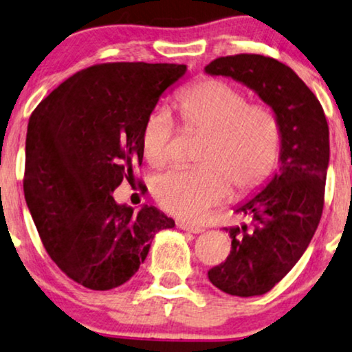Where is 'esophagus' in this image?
I'll return each mask as SVG.
<instances>
[{"label":"esophagus","instance_id":"34e87169","mask_svg":"<svg viewBox=\"0 0 352 352\" xmlns=\"http://www.w3.org/2000/svg\"><path fill=\"white\" fill-rule=\"evenodd\" d=\"M177 227H179L180 230L190 232V233H203L204 232V228L195 227V225H190V223H186V222H179V223H177Z\"/></svg>","mask_w":352,"mask_h":352}]
</instances>
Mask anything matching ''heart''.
<instances>
[{"label": "heart", "mask_w": 352, "mask_h": 352, "mask_svg": "<svg viewBox=\"0 0 352 352\" xmlns=\"http://www.w3.org/2000/svg\"><path fill=\"white\" fill-rule=\"evenodd\" d=\"M185 124L208 133L198 153L201 166L157 175L153 195L168 212L199 220L238 191L259 186L274 170L280 153V127L264 106L248 104L245 93L220 78H206L182 93ZM172 112L159 106L142 127V151L148 164L161 167L170 157Z\"/></svg>", "instance_id": "heart-1"}]
</instances>
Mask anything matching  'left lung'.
Returning a JSON list of instances; mask_svg holds the SVG:
<instances>
[{"label": "left lung", "mask_w": 352, "mask_h": 352, "mask_svg": "<svg viewBox=\"0 0 352 352\" xmlns=\"http://www.w3.org/2000/svg\"><path fill=\"white\" fill-rule=\"evenodd\" d=\"M209 75L233 78L274 111L280 127L278 170L257 195L235 206L251 217V228H225L232 251L208 272L210 283L232 296L270 292L307 250L320 222L330 161L329 124L320 102L296 72L261 54L217 58Z\"/></svg>", "instance_id": "obj_1"}]
</instances>
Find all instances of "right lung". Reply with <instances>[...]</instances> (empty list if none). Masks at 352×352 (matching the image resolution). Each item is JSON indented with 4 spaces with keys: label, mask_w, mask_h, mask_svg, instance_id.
Here are the masks:
<instances>
[{
    "label": "right lung",
    "mask_w": 352,
    "mask_h": 352,
    "mask_svg": "<svg viewBox=\"0 0 352 352\" xmlns=\"http://www.w3.org/2000/svg\"><path fill=\"white\" fill-rule=\"evenodd\" d=\"M186 70L185 64L91 65L32 112L27 206L51 259L85 288L124 285L146 259L154 235L175 227L154 206L133 210L112 193L143 161L144 119Z\"/></svg>",
    "instance_id": "obj_1"
}]
</instances>
